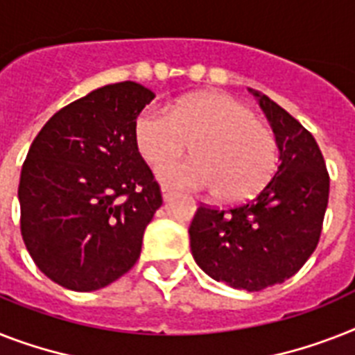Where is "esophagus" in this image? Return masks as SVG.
<instances>
[{"instance_id":"34e87169","label":"esophagus","mask_w":355,"mask_h":355,"mask_svg":"<svg viewBox=\"0 0 355 355\" xmlns=\"http://www.w3.org/2000/svg\"><path fill=\"white\" fill-rule=\"evenodd\" d=\"M162 197L164 200H169V198L173 197V191L169 189V187H162Z\"/></svg>"}]
</instances>
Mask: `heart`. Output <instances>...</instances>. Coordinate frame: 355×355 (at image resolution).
<instances>
[{"label": "heart", "instance_id": "obj_1", "mask_svg": "<svg viewBox=\"0 0 355 355\" xmlns=\"http://www.w3.org/2000/svg\"><path fill=\"white\" fill-rule=\"evenodd\" d=\"M132 137L140 157L151 166L180 156L191 143L196 158L164 164L158 178L166 186L213 189L215 198L226 204L255 197L277 169L273 131L230 94L184 96L169 111L142 109Z\"/></svg>", "mask_w": 355, "mask_h": 355}]
</instances>
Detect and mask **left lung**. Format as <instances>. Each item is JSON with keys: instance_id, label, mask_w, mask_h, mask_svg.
Wrapping results in <instances>:
<instances>
[{"instance_id": "left-lung-1", "label": "left lung", "mask_w": 355, "mask_h": 355, "mask_svg": "<svg viewBox=\"0 0 355 355\" xmlns=\"http://www.w3.org/2000/svg\"><path fill=\"white\" fill-rule=\"evenodd\" d=\"M277 138L281 164L255 198L232 207L200 204L189 226L191 253L215 281L259 292L299 272L318 248L330 175L315 138L255 91Z\"/></svg>"}]
</instances>
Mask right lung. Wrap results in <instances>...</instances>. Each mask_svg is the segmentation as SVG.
<instances>
[{
  "label": "right lung",
  "instance_id": "1",
  "mask_svg": "<svg viewBox=\"0 0 355 355\" xmlns=\"http://www.w3.org/2000/svg\"><path fill=\"white\" fill-rule=\"evenodd\" d=\"M155 94L140 83L100 87L54 114L19 178V230L36 266L74 292L107 286L137 264L162 193L132 137Z\"/></svg>",
  "mask_w": 355,
  "mask_h": 355
}]
</instances>
